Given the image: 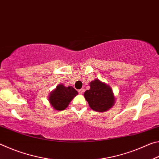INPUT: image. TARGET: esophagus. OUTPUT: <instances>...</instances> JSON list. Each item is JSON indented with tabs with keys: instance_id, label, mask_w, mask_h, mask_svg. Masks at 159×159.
Listing matches in <instances>:
<instances>
[{
	"instance_id": "1",
	"label": "esophagus",
	"mask_w": 159,
	"mask_h": 159,
	"mask_svg": "<svg viewBox=\"0 0 159 159\" xmlns=\"http://www.w3.org/2000/svg\"><path fill=\"white\" fill-rule=\"evenodd\" d=\"M83 91H84V89H83V88H82V89H80V90H78V92H79V94H82L83 93Z\"/></svg>"
}]
</instances>
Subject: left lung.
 <instances>
[{"label":"left lung","mask_w":159,"mask_h":159,"mask_svg":"<svg viewBox=\"0 0 159 159\" xmlns=\"http://www.w3.org/2000/svg\"><path fill=\"white\" fill-rule=\"evenodd\" d=\"M90 86V90L84 93V97L91 109L95 111L104 112L114 106L115 97L110 86L98 79L91 81Z\"/></svg>","instance_id":"left-lung-1"}]
</instances>
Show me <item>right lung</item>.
<instances>
[{
  "label": "right lung",
  "instance_id": "1",
  "mask_svg": "<svg viewBox=\"0 0 159 159\" xmlns=\"http://www.w3.org/2000/svg\"><path fill=\"white\" fill-rule=\"evenodd\" d=\"M77 95L78 92L72 86L65 87L63 84H60L50 93L48 99L54 109L61 111L68 107L71 101Z\"/></svg>",
  "mask_w": 159,
  "mask_h": 159
}]
</instances>
